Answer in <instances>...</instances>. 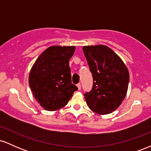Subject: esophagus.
<instances>
[{"instance_id":"obj_1","label":"esophagus","mask_w":151,"mask_h":151,"mask_svg":"<svg viewBox=\"0 0 151 151\" xmlns=\"http://www.w3.org/2000/svg\"><path fill=\"white\" fill-rule=\"evenodd\" d=\"M77 86V88H78V89H79V90H80V89H81V84H78Z\"/></svg>"}]
</instances>
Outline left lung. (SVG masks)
Returning <instances> with one entry per match:
<instances>
[{
	"label": "left lung",
	"mask_w": 151,
	"mask_h": 151,
	"mask_svg": "<svg viewBox=\"0 0 151 151\" xmlns=\"http://www.w3.org/2000/svg\"><path fill=\"white\" fill-rule=\"evenodd\" d=\"M82 50L93 77L92 89L84 94L86 104L95 113H111L121 105L127 93L128 68L109 47L84 46Z\"/></svg>",
	"instance_id": "8db88e82"
}]
</instances>
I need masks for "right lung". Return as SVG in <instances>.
I'll use <instances>...</instances> for the list:
<instances>
[{"instance_id":"right-lung-1","label":"right lung","mask_w":151,"mask_h":151,"mask_svg":"<svg viewBox=\"0 0 151 151\" xmlns=\"http://www.w3.org/2000/svg\"><path fill=\"white\" fill-rule=\"evenodd\" d=\"M74 46H51L38 57L29 74L34 97L47 111H57L68 103L77 86L72 83L70 58Z\"/></svg>"}]
</instances>
